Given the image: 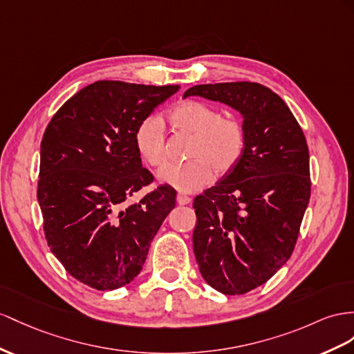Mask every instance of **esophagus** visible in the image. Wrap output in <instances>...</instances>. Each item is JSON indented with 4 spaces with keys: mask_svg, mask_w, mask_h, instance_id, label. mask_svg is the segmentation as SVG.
I'll return each instance as SVG.
<instances>
[{
    "mask_svg": "<svg viewBox=\"0 0 354 354\" xmlns=\"http://www.w3.org/2000/svg\"><path fill=\"white\" fill-rule=\"evenodd\" d=\"M176 201H178L179 205H188L189 202H192V197H188V196L184 194V193H178Z\"/></svg>",
    "mask_w": 354,
    "mask_h": 354,
    "instance_id": "esophagus-1",
    "label": "esophagus"
}]
</instances>
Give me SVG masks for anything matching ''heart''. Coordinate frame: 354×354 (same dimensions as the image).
<instances>
[{
	"instance_id": "1",
	"label": "heart",
	"mask_w": 354,
	"mask_h": 354,
	"mask_svg": "<svg viewBox=\"0 0 354 354\" xmlns=\"http://www.w3.org/2000/svg\"><path fill=\"white\" fill-rule=\"evenodd\" d=\"M176 130L193 134L185 162L169 165L158 178L162 184L184 193H193L209 184L212 171L223 176L238 165L245 151V127L236 116H220L211 104L198 100H184L169 113ZM134 145L149 167H161L167 161V143L162 122L147 116L134 130Z\"/></svg>"
}]
</instances>
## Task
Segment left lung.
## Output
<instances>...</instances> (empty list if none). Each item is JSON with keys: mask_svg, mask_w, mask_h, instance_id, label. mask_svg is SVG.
<instances>
[{"mask_svg": "<svg viewBox=\"0 0 354 354\" xmlns=\"http://www.w3.org/2000/svg\"><path fill=\"white\" fill-rule=\"evenodd\" d=\"M201 95L236 109L247 133L242 158L193 202V248L212 288L243 295L265 284L292 256L310 202V152L283 98L256 82L196 85Z\"/></svg>", "mask_w": 354, "mask_h": 354, "instance_id": "left-lung-1", "label": "left lung"}]
</instances>
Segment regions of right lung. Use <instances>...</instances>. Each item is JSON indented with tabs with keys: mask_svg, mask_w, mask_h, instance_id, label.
I'll use <instances>...</instances> for the list:
<instances>
[{
	"mask_svg": "<svg viewBox=\"0 0 354 354\" xmlns=\"http://www.w3.org/2000/svg\"><path fill=\"white\" fill-rule=\"evenodd\" d=\"M178 89L98 80L68 98L44 130L37 184L44 238L91 288L115 290L138 277L175 207L170 185L130 201L153 183L136 149V127Z\"/></svg>",
	"mask_w": 354,
	"mask_h": 354,
	"instance_id": "1",
	"label": "right lung"
}]
</instances>
